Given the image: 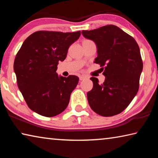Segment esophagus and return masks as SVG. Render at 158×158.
<instances>
[{
    "label": "esophagus",
    "instance_id": "obj_1",
    "mask_svg": "<svg viewBox=\"0 0 158 158\" xmlns=\"http://www.w3.org/2000/svg\"><path fill=\"white\" fill-rule=\"evenodd\" d=\"M87 79V77H85V76H80V77H79L80 81H83V80H84V79Z\"/></svg>",
    "mask_w": 158,
    "mask_h": 158
}]
</instances>
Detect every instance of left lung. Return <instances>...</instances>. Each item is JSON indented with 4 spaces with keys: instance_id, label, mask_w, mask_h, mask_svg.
Here are the masks:
<instances>
[{
    "instance_id": "obj_1",
    "label": "left lung",
    "mask_w": 158,
    "mask_h": 158,
    "mask_svg": "<svg viewBox=\"0 0 158 158\" xmlns=\"http://www.w3.org/2000/svg\"><path fill=\"white\" fill-rule=\"evenodd\" d=\"M81 33L96 44L95 63L105 66L104 83L100 84L95 77L90 78L93 87L87 93L90 108L106 117L121 113L137 95L139 86L143 62L139 45L132 36L114 25L82 31Z\"/></svg>"
}]
</instances>
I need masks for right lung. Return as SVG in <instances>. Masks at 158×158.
<instances>
[{
    "mask_svg": "<svg viewBox=\"0 0 158 158\" xmlns=\"http://www.w3.org/2000/svg\"><path fill=\"white\" fill-rule=\"evenodd\" d=\"M81 32L63 33L40 31L23 42L16 55L14 70L19 89L32 111L53 117L68 106L79 77H58L59 61L65 59L70 45Z\"/></svg>",
    "mask_w": 158,
    "mask_h": 158,
    "instance_id": "1",
    "label": "right lung"
}]
</instances>
